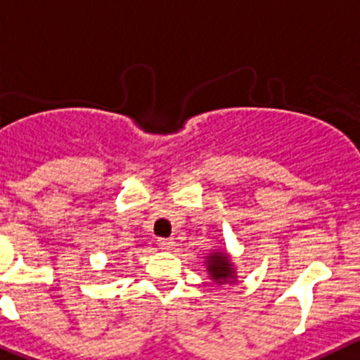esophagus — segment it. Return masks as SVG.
Masks as SVG:
<instances>
[{
    "label": "esophagus",
    "mask_w": 360,
    "mask_h": 360,
    "mask_svg": "<svg viewBox=\"0 0 360 360\" xmlns=\"http://www.w3.org/2000/svg\"><path fill=\"white\" fill-rule=\"evenodd\" d=\"M157 244H159V249H162V251H171L174 248V242L171 238H160Z\"/></svg>",
    "instance_id": "obj_1"
}]
</instances>
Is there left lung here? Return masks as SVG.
<instances>
[{
    "mask_svg": "<svg viewBox=\"0 0 360 360\" xmlns=\"http://www.w3.org/2000/svg\"><path fill=\"white\" fill-rule=\"evenodd\" d=\"M208 277L217 285H233L237 283V270H235L233 262L229 259V255L226 251H212L205 258Z\"/></svg>",
    "mask_w": 360,
    "mask_h": 360,
    "instance_id": "obj_1",
    "label": "left lung"
}]
</instances>
